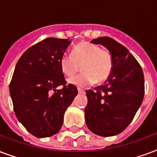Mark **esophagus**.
<instances>
[{"label": "esophagus", "instance_id": "34e87169", "mask_svg": "<svg viewBox=\"0 0 157 157\" xmlns=\"http://www.w3.org/2000/svg\"><path fill=\"white\" fill-rule=\"evenodd\" d=\"M77 91H78L79 94H82V93H84V92H85L84 90H82V89H80V88L77 89Z\"/></svg>", "mask_w": 157, "mask_h": 157}]
</instances>
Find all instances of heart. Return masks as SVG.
Wrapping results in <instances>:
<instances>
[{
  "label": "heart",
  "mask_w": 157,
  "mask_h": 157,
  "mask_svg": "<svg viewBox=\"0 0 157 157\" xmlns=\"http://www.w3.org/2000/svg\"><path fill=\"white\" fill-rule=\"evenodd\" d=\"M82 72L68 79V83L76 86L101 83L108 79L113 68L111 53L89 42L79 43L72 48L71 55L65 54L59 59L62 72L67 76L75 75L80 69Z\"/></svg>",
  "instance_id": "heart-1"
}]
</instances>
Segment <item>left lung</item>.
Instances as JSON below:
<instances>
[{"label": "left lung", "mask_w": 157, "mask_h": 157, "mask_svg": "<svg viewBox=\"0 0 157 157\" xmlns=\"http://www.w3.org/2000/svg\"><path fill=\"white\" fill-rule=\"evenodd\" d=\"M108 48L113 57L111 74L103 85L87 90L86 124L95 135L113 136L127 128L141 105L145 80L141 66L124 46L109 37L91 41Z\"/></svg>", "instance_id": "left-lung-1"}]
</instances>
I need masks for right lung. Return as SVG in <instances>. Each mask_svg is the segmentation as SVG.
<instances>
[{
    "mask_svg": "<svg viewBox=\"0 0 157 157\" xmlns=\"http://www.w3.org/2000/svg\"><path fill=\"white\" fill-rule=\"evenodd\" d=\"M69 39L48 38L28 48L17 63L10 95L17 118L38 138L57 134L65 110L78 94L74 85L65 86L59 59L71 44ZM63 85L62 89H57Z\"/></svg>",
    "mask_w": 157,
    "mask_h": 157,
    "instance_id": "add662e5",
    "label": "right lung"
}]
</instances>
